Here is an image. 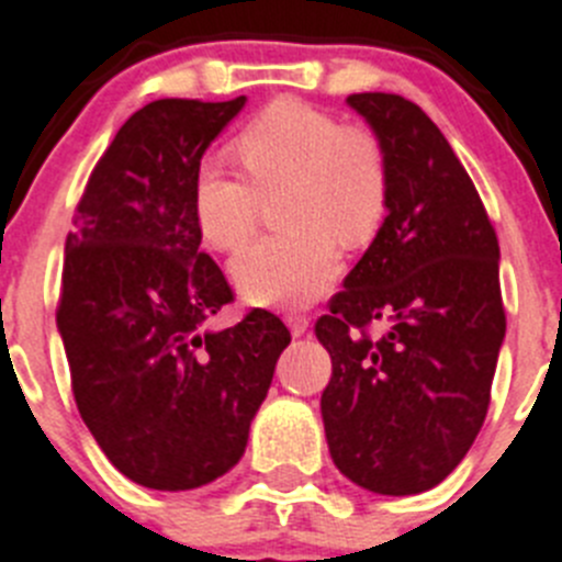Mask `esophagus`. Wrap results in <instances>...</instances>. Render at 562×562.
Listing matches in <instances>:
<instances>
[{
	"instance_id": "34e87169",
	"label": "esophagus",
	"mask_w": 562,
	"mask_h": 562,
	"mask_svg": "<svg viewBox=\"0 0 562 562\" xmlns=\"http://www.w3.org/2000/svg\"><path fill=\"white\" fill-rule=\"evenodd\" d=\"M286 326H290L292 337H303L308 331V317L306 315H286Z\"/></svg>"
}]
</instances>
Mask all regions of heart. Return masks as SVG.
I'll list each match as a JSON object with an SVG mask.
<instances>
[{
	"label": "heart",
	"mask_w": 562,
	"mask_h": 562,
	"mask_svg": "<svg viewBox=\"0 0 562 562\" xmlns=\"http://www.w3.org/2000/svg\"><path fill=\"white\" fill-rule=\"evenodd\" d=\"M245 178L205 161L194 175L192 209L214 250H234L254 234L261 203H278L276 239L247 245L231 261L236 290L259 306H306L331 290L334 241L359 247L387 209V161L364 127H342L331 113L295 100L261 111L236 136Z\"/></svg>",
	"instance_id": "obj_1"
}]
</instances>
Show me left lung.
<instances>
[{
	"label": "left lung",
	"instance_id": "left-lung-1",
	"mask_svg": "<svg viewBox=\"0 0 562 562\" xmlns=\"http://www.w3.org/2000/svg\"><path fill=\"white\" fill-rule=\"evenodd\" d=\"M387 161V217L328 301L321 412L331 460L359 487L440 485L485 424L504 306L498 239L440 127L398 94H351ZM382 325L370 338L367 328Z\"/></svg>",
	"mask_w": 562,
	"mask_h": 562
}]
</instances>
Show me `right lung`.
I'll use <instances>...</instances> for the list:
<instances>
[{"instance_id": "1", "label": "right lung", "mask_w": 562, "mask_h": 562, "mask_svg": "<svg viewBox=\"0 0 562 562\" xmlns=\"http://www.w3.org/2000/svg\"><path fill=\"white\" fill-rule=\"evenodd\" d=\"M156 100L97 161L66 236L58 331L80 418L111 465L153 491H192L241 460L290 331L234 301L200 250L192 187L200 158L245 108Z\"/></svg>"}]
</instances>
